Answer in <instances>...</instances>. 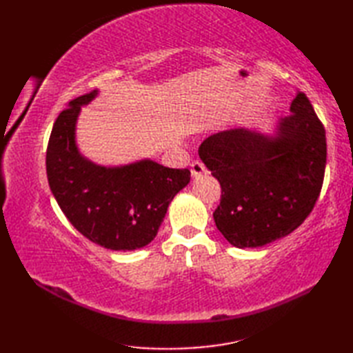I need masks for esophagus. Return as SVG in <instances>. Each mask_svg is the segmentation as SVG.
Here are the masks:
<instances>
[{"mask_svg":"<svg viewBox=\"0 0 353 353\" xmlns=\"http://www.w3.org/2000/svg\"><path fill=\"white\" fill-rule=\"evenodd\" d=\"M205 171H206V168H205L203 163L199 162V161L192 162V165H191V174H192V177H199V176L203 174Z\"/></svg>","mask_w":353,"mask_h":353,"instance_id":"obj_1","label":"esophagus"}]
</instances>
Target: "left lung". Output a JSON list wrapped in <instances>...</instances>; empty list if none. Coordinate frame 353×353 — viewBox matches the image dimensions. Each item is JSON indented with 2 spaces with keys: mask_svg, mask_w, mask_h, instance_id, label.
Here are the masks:
<instances>
[{
  "mask_svg": "<svg viewBox=\"0 0 353 353\" xmlns=\"http://www.w3.org/2000/svg\"><path fill=\"white\" fill-rule=\"evenodd\" d=\"M221 185L215 226L238 249L290 235L312 211L323 183L326 133L303 92L272 130L236 129L211 134L199 148Z\"/></svg>",
  "mask_w": 353,
  "mask_h": 353,
  "instance_id": "1",
  "label": "left lung"
}]
</instances>
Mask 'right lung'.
<instances>
[{"label":"right lung","mask_w":353,"mask_h":353,"mask_svg":"<svg viewBox=\"0 0 353 353\" xmlns=\"http://www.w3.org/2000/svg\"><path fill=\"white\" fill-rule=\"evenodd\" d=\"M77 97L61 112L50 134L47 176L66 219L89 241L110 250H138L157 235L168 205L191 181L188 170L167 168L152 159L100 165L80 152L81 108L99 97Z\"/></svg>","instance_id":"add662e5"}]
</instances>
